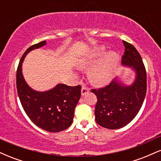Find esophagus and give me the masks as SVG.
I'll list each match as a JSON object with an SVG mask.
<instances>
[{
    "instance_id": "esophagus-1",
    "label": "esophagus",
    "mask_w": 161,
    "mask_h": 161,
    "mask_svg": "<svg viewBox=\"0 0 161 161\" xmlns=\"http://www.w3.org/2000/svg\"><path fill=\"white\" fill-rule=\"evenodd\" d=\"M88 92H89V88H88V87L83 86L82 87V89H81V94H82V95H86L87 93H88Z\"/></svg>"
}]
</instances>
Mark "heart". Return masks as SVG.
I'll list each match as a JSON object with an SVG mask.
<instances>
[{
	"label": "heart",
	"instance_id": "heart-1",
	"mask_svg": "<svg viewBox=\"0 0 161 161\" xmlns=\"http://www.w3.org/2000/svg\"><path fill=\"white\" fill-rule=\"evenodd\" d=\"M104 52V46L95 47L86 53L78 64L79 67L82 69L93 65L88 70V78L92 83L98 86H104L112 80L119 62V55L115 51H108L102 58ZM101 57L102 59L98 62L97 60Z\"/></svg>",
	"mask_w": 161,
	"mask_h": 161
}]
</instances>
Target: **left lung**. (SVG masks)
<instances>
[{"label":"left lung","instance_id":"1","mask_svg":"<svg viewBox=\"0 0 161 161\" xmlns=\"http://www.w3.org/2000/svg\"><path fill=\"white\" fill-rule=\"evenodd\" d=\"M125 52L122 64L129 66L136 73V79L131 86H125L114 79L108 86L92 89L97 96L95 120L101 126L117 129L126 125L136 117L142 108L147 90V75L145 65L136 47L123 41Z\"/></svg>","mask_w":161,"mask_h":161}]
</instances>
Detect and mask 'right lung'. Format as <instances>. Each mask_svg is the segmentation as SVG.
<instances>
[{"mask_svg": "<svg viewBox=\"0 0 161 161\" xmlns=\"http://www.w3.org/2000/svg\"><path fill=\"white\" fill-rule=\"evenodd\" d=\"M46 45V41L29 47L16 71V88L20 102L29 119L39 128L51 132H58L69 128L74 116V110L81 97V86L57 85L46 92H37L30 88L24 79L22 64L26 54Z\"/></svg>", "mask_w": 161, "mask_h": 161, "instance_id": "right-lung-1", "label": "right lung"}]
</instances>
